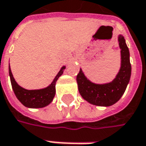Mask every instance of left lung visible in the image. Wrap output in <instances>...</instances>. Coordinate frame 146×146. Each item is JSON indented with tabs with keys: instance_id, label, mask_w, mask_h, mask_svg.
Listing matches in <instances>:
<instances>
[{
	"instance_id": "left-lung-1",
	"label": "left lung",
	"mask_w": 146,
	"mask_h": 146,
	"mask_svg": "<svg viewBox=\"0 0 146 146\" xmlns=\"http://www.w3.org/2000/svg\"><path fill=\"white\" fill-rule=\"evenodd\" d=\"M118 41L121 49V67L116 78L111 82L103 85L94 84L86 78L82 69L77 75L79 93L91 104L103 107L113 105L122 97L129 82L131 77L129 51L122 35L119 36Z\"/></svg>"
}]
</instances>
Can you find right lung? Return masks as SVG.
Masks as SVG:
<instances>
[{
    "mask_svg": "<svg viewBox=\"0 0 146 146\" xmlns=\"http://www.w3.org/2000/svg\"><path fill=\"white\" fill-rule=\"evenodd\" d=\"M65 68L63 66L60 72L57 73L56 78H54L53 82L51 85L47 88L41 89V90H28L26 89L21 87L18 86V83L14 80L13 74L11 72L10 67L9 68V73L10 77V82L12 85V88L13 92L15 94L18 99L23 103L25 107L30 108H41L48 106L49 103H52L53 98L56 94V82L57 79L64 72V69Z\"/></svg>",
    "mask_w": 146,
    "mask_h": 146,
    "instance_id": "right-lung-1",
    "label": "right lung"
}]
</instances>
